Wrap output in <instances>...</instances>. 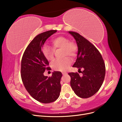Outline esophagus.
Returning a JSON list of instances; mask_svg holds the SVG:
<instances>
[{
	"mask_svg": "<svg viewBox=\"0 0 122 122\" xmlns=\"http://www.w3.org/2000/svg\"><path fill=\"white\" fill-rule=\"evenodd\" d=\"M62 75H66V74H67V73H66V72H62Z\"/></svg>",
	"mask_w": 122,
	"mask_h": 122,
	"instance_id": "obj_1",
	"label": "esophagus"
}]
</instances>
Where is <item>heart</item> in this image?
<instances>
[{"label": "heart", "instance_id": "heart-1", "mask_svg": "<svg viewBox=\"0 0 122 122\" xmlns=\"http://www.w3.org/2000/svg\"><path fill=\"white\" fill-rule=\"evenodd\" d=\"M53 47L44 45L42 48L43 55L47 60L51 61L53 60L55 49H62V56L74 57L77 51L76 44L64 36H59L52 40ZM71 64V60L68 57L54 61L51 64L52 68L56 71H65Z\"/></svg>", "mask_w": 122, "mask_h": 122}]
</instances>
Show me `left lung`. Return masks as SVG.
Masks as SVG:
<instances>
[{
	"label": "left lung",
	"mask_w": 122,
	"mask_h": 122,
	"mask_svg": "<svg viewBox=\"0 0 122 122\" xmlns=\"http://www.w3.org/2000/svg\"><path fill=\"white\" fill-rule=\"evenodd\" d=\"M75 39L78 47L76 62L73 67L83 69L82 76L77 73H69L71 84L75 94L80 98H87L95 95L100 88L105 75V66L98 49L79 34L68 31Z\"/></svg>",
	"instance_id": "1"
}]
</instances>
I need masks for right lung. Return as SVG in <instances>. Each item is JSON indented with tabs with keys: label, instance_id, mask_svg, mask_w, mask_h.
Segmentation results:
<instances>
[{
	"label": "right lung",
	"instance_id": "add662e5",
	"mask_svg": "<svg viewBox=\"0 0 122 122\" xmlns=\"http://www.w3.org/2000/svg\"><path fill=\"white\" fill-rule=\"evenodd\" d=\"M57 31L41 33L33 39L25 49L21 61V76L26 90L31 96L43 103L55 101L61 91V72L54 71L51 77L44 75L49 62L44 57L42 47L46 40Z\"/></svg>",
	"mask_w": 122,
	"mask_h": 122
}]
</instances>
